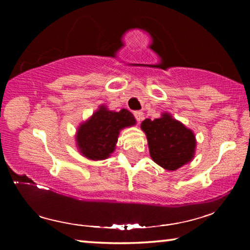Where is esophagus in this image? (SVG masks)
<instances>
[{
	"label": "esophagus",
	"instance_id": "esophagus-1",
	"mask_svg": "<svg viewBox=\"0 0 250 250\" xmlns=\"http://www.w3.org/2000/svg\"><path fill=\"white\" fill-rule=\"evenodd\" d=\"M133 115L135 117V119H137V121H139V122H140L143 119V112L140 111V110H138V111H134Z\"/></svg>",
	"mask_w": 250,
	"mask_h": 250
}]
</instances>
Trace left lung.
Returning a JSON list of instances; mask_svg holds the SVG:
<instances>
[{
  "label": "left lung",
  "instance_id": "1",
  "mask_svg": "<svg viewBox=\"0 0 250 250\" xmlns=\"http://www.w3.org/2000/svg\"><path fill=\"white\" fill-rule=\"evenodd\" d=\"M145 131L152 160L168 171H174L191 162L196 147L195 135L182 122L163 112L159 119H146Z\"/></svg>",
  "mask_w": 250,
  "mask_h": 250
}]
</instances>
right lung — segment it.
<instances>
[{
    "mask_svg": "<svg viewBox=\"0 0 250 250\" xmlns=\"http://www.w3.org/2000/svg\"><path fill=\"white\" fill-rule=\"evenodd\" d=\"M135 125L132 113L126 109L110 111L100 105L92 116L84 121L76 133V142L84 158L98 161L110 156L116 149L120 130Z\"/></svg>",
    "mask_w": 250,
    "mask_h": 250,
    "instance_id": "right-lung-1",
    "label": "right lung"
}]
</instances>
